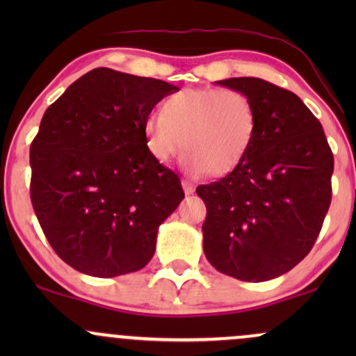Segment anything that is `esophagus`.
I'll use <instances>...</instances> for the list:
<instances>
[{
	"mask_svg": "<svg viewBox=\"0 0 356 356\" xmlns=\"http://www.w3.org/2000/svg\"><path fill=\"white\" fill-rule=\"evenodd\" d=\"M182 189H184V192H186L187 195L194 194V191H195L194 182L189 181V179H182Z\"/></svg>",
	"mask_w": 356,
	"mask_h": 356,
	"instance_id": "esophagus-1",
	"label": "esophagus"
}]
</instances>
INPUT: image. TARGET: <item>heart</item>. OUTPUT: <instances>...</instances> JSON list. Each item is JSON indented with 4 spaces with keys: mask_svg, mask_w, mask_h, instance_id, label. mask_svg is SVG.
<instances>
[{
    "mask_svg": "<svg viewBox=\"0 0 356 356\" xmlns=\"http://www.w3.org/2000/svg\"><path fill=\"white\" fill-rule=\"evenodd\" d=\"M257 127L259 118L248 95L209 87L170 95L161 115L145 118L144 134L157 161L169 162L187 149L184 162L192 172L226 175L246 157Z\"/></svg>",
    "mask_w": 356,
    "mask_h": 356,
    "instance_id": "b5f03b06",
    "label": "heart"
}]
</instances>
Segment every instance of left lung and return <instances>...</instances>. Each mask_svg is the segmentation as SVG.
<instances>
[{
  "label": "left lung",
  "mask_w": 356,
  "mask_h": 356,
  "mask_svg": "<svg viewBox=\"0 0 356 356\" xmlns=\"http://www.w3.org/2000/svg\"><path fill=\"white\" fill-rule=\"evenodd\" d=\"M216 83L248 95L259 127L232 172L197 187L204 254L222 275L259 283L312 251L332 202L333 154L320 120L289 90L254 76Z\"/></svg>",
  "instance_id": "8db88e82"
}]
</instances>
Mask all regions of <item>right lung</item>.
Wrapping results in <instances>:
<instances>
[{
    "mask_svg": "<svg viewBox=\"0 0 356 356\" xmlns=\"http://www.w3.org/2000/svg\"><path fill=\"white\" fill-rule=\"evenodd\" d=\"M167 81L95 68L47 108L30 147L31 204L55 252L97 277L138 271L184 199L150 154L144 122Z\"/></svg>",
    "mask_w": 356,
    "mask_h": 356,
    "instance_id": "1",
    "label": "right lung"
}]
</instances>
